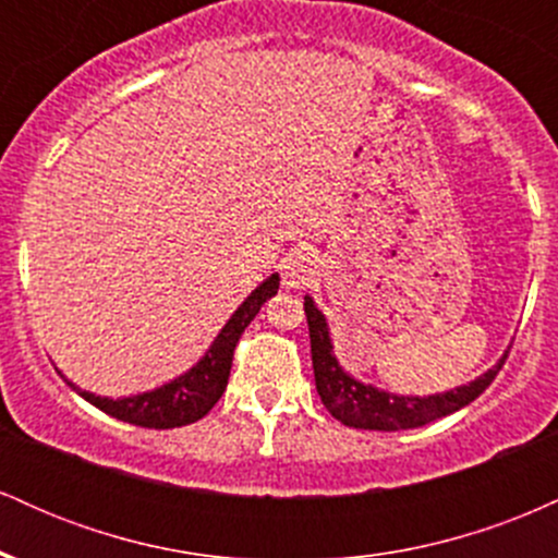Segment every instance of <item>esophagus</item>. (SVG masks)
I'll return each mask as SVG.
<instances>
[{
  "label": "esophagus",
  "instance_id": "esophagus-1",
  "mask_svg": "<svg viewBox=\"0 0 558 558\" xmlns=\"http://www.w3.org/2000/svg\"><path fill=\"white\" fill-rule=\"evenodd\" d=\"M283 286L286 288H306L315 280L317 275V262L310 257V254H291V257L283 259Z\"/></svg>",
  "mask_w": 558,
  "mask_h": 558
}]
</instances>
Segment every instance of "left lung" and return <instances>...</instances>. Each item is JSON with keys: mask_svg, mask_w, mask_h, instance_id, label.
<instances>
[{"mask_svg": "<svg viewBox=\"0 0 558 558\" xmlns=\"http://www.w3.org/2000/svg\"><path fill=\"white\" fill-rule=\"evenodd\" d=\"M304 312L306 325H310L312 367H315V386L319 399H323L325 409L338 422H343L345 427H360V430H412V427L430 425V422L446 417V414L459 412V409L475 401L496 380L498 369L504 367L506 356H509L506 354L501 364H496V367L464 388L448 390V393L440 396H427V399L393 396L386 393V390L364 386V383L345 375L330 351L332 345L323 312L317 310L315 301L310 296L304 299Z\"/></svg>", "mask_w": 558, "mask_h": 558, "instance_id": "1", "label": "left lung"}]
</instances>
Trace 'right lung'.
Segmentation results:
<instances>
[{"mask_svg":"<svg viewBox=\"0 0 558 558\" xmlns=\"http://www.w3.org/2000/svg\"><path fill=\"white\" fill-rule=\"evenodd\" d=\"M278 275L267 278L265 283L235 310V315L228 319V325L222 328L220 336L215 338L207 356H204L191 373L181 375L178 380L168 383V386L151 390V393L131 396V399L118 401L86 393V390L75 388L73 383H70V388L78 390L83 399L94 403V407L101 409L105 414L131 422V425L149 427V430H170V427L191 425V422L202 420L204 414L220 401V396L226 393L230 364H233V351L235 345H239V338L243 336V330L248 328V323L257 317L262 304L278 293Z\"/></svg>","mask_w":558,"mask_h":558,"instance_id":"obj_1","label":"right lung"}]
</instances>
